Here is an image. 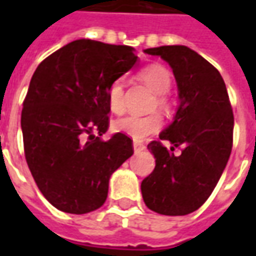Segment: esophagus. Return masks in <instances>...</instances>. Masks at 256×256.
<instances>
[{"label":"esophagus","mask_w":256,"mask_h":256,"mask_svg":"<svg viewBox=\"0 0 256 256\" xmlns=\"http://www.w3.org/2000/svg\"><path fill=\"white\" fill-rule=\"evenodd\" d=\"M133 148H134V152H136V154H138V152H141V150H145V145L141 144L140 141H134Z\"/></svg>","instance_id":"34e87169"}]
</instances>
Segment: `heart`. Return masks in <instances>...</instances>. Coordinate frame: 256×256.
Returning a JSON list of instances; mask_svg holds the SVG:
<instances>
[{"label":"heart","mask_w":256,"mask_h":256,"mask_svg":"<svg viewBox=\"0 0 256 256\" xmlns=\"http://www.w3.org/2000/svg\"><path fill=\"white\" fill-rule=\"evenodd\" d=\"M138 78L144 82L156 94L155 106L162 111H170V101L164 93L168 92L172 86V74L163 66L152 64L142 68L138 72ZM108 106L114 114L120 115L124 111V88L123 82L118 79L112 82L106 92ZM162 116L158 114L146 115V116H124L114 123V128L118 133H123L132 137L136 141H142L150 134L156 133L162 128Z\"/></svg>","instance_id":"1"}]
</instances>
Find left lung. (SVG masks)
<instances>
[{
  "label": "left lung",
  "instance_id": "left-lung-1",
  "mask_svg": "<svg viewBox=\"0 0 256 256\" xmlns=\"http://www.w3.org/2000/svg\"><path fill=\"white\" fill-rule=\"evenodd\" d=\"M172 67L180 104L172 122L159 138L167 140L181 155L159 141L148 150L155 170L141 182L146 207L162 215H186L202 207L220 181L229 160L234 118L220 71L198 53L184 45L145 49Z\"/></svg>",
  "mask_w": 256,
  "mask_h": 256
}]
</instances>
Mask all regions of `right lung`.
<instances>
[{"label":"right lung","instance_id":"obj_1","mask_svg":"<svg viewBox=\"0 0 256 256\" xmlns=\"http://www.w3.org/2000/svg\"><path fill=\"white\" fill-rule=\"evenodd\" d=\"M138 62L134 48L76 40L36 67L22 111L28 168L53 207L70 214L100 208L112 172L133 155L132 140L108 141L106 92Z\"/></svg>","mask_w":256,"mask_h":256}]
</instances>
